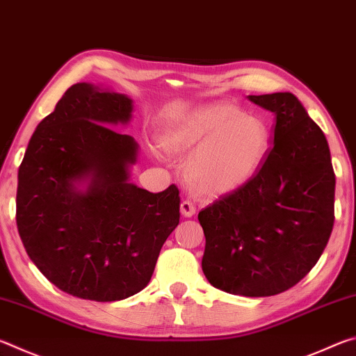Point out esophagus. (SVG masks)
I'll list each match as a JSON object with an SVG mask.
<instances>
[{"label": "esophagus", "mask_w": 356, "mask_h": 356, "mask_svg": "<svg viewBox=\"0 0 356 356\" xmlns=\"http://www.w3.org/2000/svg\"><path fill=\"white\" fill-rule=\"evenodd\" d=\"M195 212H196V209L190 201H184L182 204H180V213H182L185 218H191V216L195 215Z\"/></svg>", "instance_id": "34e87169"}]
</instances>
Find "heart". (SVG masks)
Returning <instances> with one entry per match:
<instances>
[{"instance_id": "heart-1", "label": "heart", "mask_w": 356, "mask_h": 356, "mask_svg": "<svg viewBox=\"0 0 356 356\" xmlns=\"http://www.w3.org/2000/svg\"><path fill=\"white\" fill-rule=\"evenodd\" d=\"M170 154H190L184 174L193 191L222 197L243 188L261 170L270 149L262 119L232 104H207L171 119L159 135Z\"/></svg>"}]
</instances>
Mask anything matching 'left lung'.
<instances>
[{"label": "left lung", "mask_w": 356, "mask_h": 356, "mask_svg": "<svg viewBox=\"0 0 356 356\" xmlns=\"http://www.w3.org/2000/svg\"><path fill=\"white\" fill-rule=\"evenodd\" d=\"M248 100L275 114L273 146L250 184L197 215L202 272L220 291L270 297L303 280L322 256L336 177L327 138L293 94Z\"/></svg>", "instance_id": "left-lung-1"}]
</instances>
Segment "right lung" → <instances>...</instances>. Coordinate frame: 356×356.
<instances>
[{"mask_svg": "<svg viewBox=\"0 0 356 356\" xmlns=\"http://www.w3.org/2000/svg\"><path fill=\"white\" fill-rule=\"evenodd\" d=\"M131 118L129 95L76 83L40 120L19 168L23 246L48 281L78 298L143 291L179 225L176 185L150 193L131 182L140 146L113 130Z\"/></svg>", "mask_w": 356, "mask_h": 356, "instance_id": "add662e5", "label": "right lung"}]
</instances>
